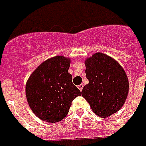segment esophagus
Masks as SVG:
<instances>
[{
  "label": "esophagus",
  "mask_w": 146,
  "mask_h": 146,
  "mask_svg": "<svg viewBox=\"0 0 146 146\" xmlns=\"http://www.w3.org/2000/svg\"><path fill=\"white\" fill-rule=\"evenodd\" d=\"M83 88H84V85H83V84H80V85H78V88H79V90L80 92L83 90Z\"/></svg>",
  "instance_id": "34e87169"
}]
</instances>
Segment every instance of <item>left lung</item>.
Returning <instances> with one entry per match:
<instances>
[{"mask_svg":"<svg viewBox=\"0 0 146 146\" xmlns=\"http://www.w3.org/2000/svg\"><path fill=\"white\" fill-rule=\"evenodd\" d=\"M86 84L81 95L100 117H108L122 107L128 94V79L116 60L95 53L85 61Z\"/></svg>","mask_w":146,"mask_h":146,"instance_id":"8db88e82","label":"left lung"}]
</instances>
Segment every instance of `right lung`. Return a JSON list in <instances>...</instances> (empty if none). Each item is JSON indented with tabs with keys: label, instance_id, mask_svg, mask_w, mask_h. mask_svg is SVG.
<instances>
[{
	"label": "right lung",
	"instance_id": "right-lung-1",
	"mask_svg": "<svg viewBox=\"0 0 146 146\" xmlns=\"http://www.w3.org/2000/svg\"><path fill=\"white\" fill-rule=\"evenodd\" d=\"M70 58L58 55L34 70L26 86L28 104L34 114L46 122L56 123L66 116L75 98L81 95L69 73Z\"/></svg>",
	"mask_w": 146,
	"mask_h": 146
}]
</instances>
